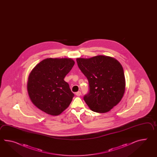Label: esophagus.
<instances>
[{"mask_svg":"<svg viewBox=\"0 0 157 157\" xmlns=\"http://www.w3.org/2000/svg\"><path fill=\"white\" fill-rule=\"evenodd\" d=\"M75 94H76V95H77V96H80V95H81V93L80 91H77V92H76V93H75Z\"/></svg>","mask_w":157,"mask_h":157,"instance_id":"obj_1","label":"esophagus"}]
</instances>
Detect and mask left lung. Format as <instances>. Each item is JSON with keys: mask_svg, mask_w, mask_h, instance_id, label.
Returning a JSON list of instances; mask_svg holds the SVG:
<instances>
[{"mask_svg": "<svg viewBox=\"0 0 157 157\" xmlns=\"http://www.w3.org/2000/svg\"><path fill=\"white\" fill-rule=\"evenodd\" d=\"M76 61L89 85L83 100L94 112L109 111L120 101L124 93L125 78L122 65L113 58L104 56L79 58Z\"/></svg>", "mask_w": 157, "mask_h": 157, "instance_id": "8db88e82", "label": "left lung"}]
</instances>
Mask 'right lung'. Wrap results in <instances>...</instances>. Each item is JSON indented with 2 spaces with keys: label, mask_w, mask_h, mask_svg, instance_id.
I'll use <instances>...</instances> for the list:
<instances>
[{
  "label": "right lung",
  "mask_w": 157,
  "mask_h": 157,
  "mask_svg": "<svg viewBox=\"0 0 157 157\" xmlns=\"http://www.w3.org/2000/svg\"><path fill=\"white\" fill-rule=\"evenodd\" d=\"M74 64L71 58H47L33 68L27 90L35 106L47 114L58 116L70 105L74 94L64 78Z\"/></svg>",
  "instance_id": "right-lung-1"
}]
</instances>
